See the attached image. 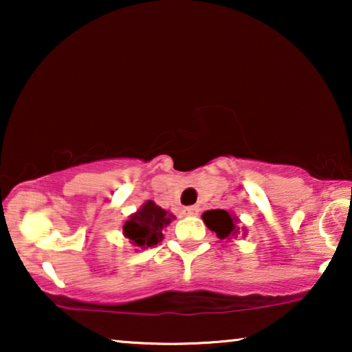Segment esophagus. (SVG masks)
I'll list each match as a JSON object with an SVG mask.
<instances>
[{
  "instance_id": "34e87169",
  "label": "esophagus",
  "mask_w": 352,
  "mask_h": 352,
  "mask_svg": "<svg viewBox=\"0 0 352 352\" xmlns=\"http://www.w3.org/2000/svg\"><path fill=\"white\" fill-rule=\"evenodd\" d=\"M200 208L197 205H192V206H186L184 210H182V213H184L186 216H197L199 214Z\"/></svg>"
}]
</instances>
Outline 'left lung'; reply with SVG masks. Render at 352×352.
<instances>
[{"label":"left lung","mask_w":352,"mask_h":352,"mask_svg":"<svg viewBox=\"0 0 352 352\" xmlns=\"http://www.w3.org/2000/svg\"><path fill=\"white\" fill-rule=\"evenodd\" d=\"M206 228L213 230L219 240H230L237 237L240 228H237V218L226 210H208L201 214Z\"/></svg>","instance_id":"1"}]
</instances>
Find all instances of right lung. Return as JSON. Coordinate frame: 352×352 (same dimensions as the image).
Returning a JSON list of instances; mask_svg holds the SVG:
<instances>
[{
	"mask_svg": "<svg viewBox=\"0 0 352 352\" xmlns=\"http://www.w3.org/2000/svg\"><path fill=\"white\" fill-rule=\"evenodd\" d=\"M173 219L175 216L171 213L153 204L152 200H147L136 213L124 221L123 234L134 247H155L163 239V228H166Z\"/></svg>",
	"mask_w": 352,
	"mask_h": 352,
	"instance_id": "add662e5",
	"label": "right lung"
}]
</instances>
